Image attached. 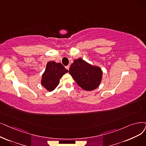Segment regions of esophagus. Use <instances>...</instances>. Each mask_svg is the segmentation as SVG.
Wrapping results in <instances>:
<instances>
[{
	"instance_id": "obj_1",
	"label": "esophagus",
	"mask_w": 146,
	"mask_h": 146,
	"mask_svg": "<svg viewBox=\"0 0 146 146\" xmlns=\"http://www.w3.org/2000/svg\"><path fill=\"white\" fill-rule=\"evenodd\" d=\"M69 68H70V66H67L66 67V68L67 70H69Z\"/></svg>"
}]
</instances>
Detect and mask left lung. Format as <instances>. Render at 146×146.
<instances>
[{"label":"left lung","mask_w":146,"mask_h":146,"mask_svg":"<svg viewBox=\"0 0 146 146\" xmlns=\"http://www.w3.org/2000/svg\"><path fill=\"white\" fill-rule=\"evenodd\" d=\"M69 73L85 91H92L98 87L102 80L103 72L97 66H92L82 58L74 60L69 68Z\"/></svg>","instance_id":"left-lung-1"}]
</instances>
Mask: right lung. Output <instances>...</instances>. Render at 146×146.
Wrapping results in <instances>:
<instances>
[{
    "instance_id": "add662e5",
    "label": "right lung",
    "mask_w": 146,
    "mask_h": 146,
    "mask_svg": "<svg viewBox=\"0 0 146 146\" xmlns=\"http://www.w3.org/2000/svg\"><path fill=\"white\" fill-rule=\"evenodd\" d=\"M68 72L61 63L49 61L42 74L41 84L48 91H52L59 84L61 77Z\"/></svg>"
}]
</instances>
